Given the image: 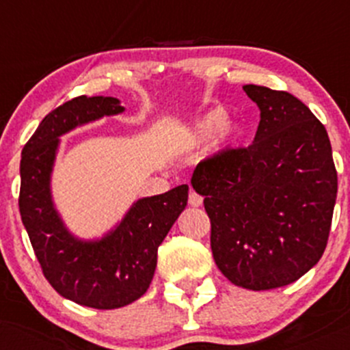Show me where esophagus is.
I'll list each match as a JSON object with an SVG mask.
<instances>
[{"label": "esophagus", "instance_id": "34e87169", "mask_svg": "<svg viewBox=\"0 0 350 350\" xmlns=\"http://www.w3.org/2000/svg\"><path fill=\"white\" fill-rule=\"evenodd\" d=\"M189 204L193 206V208H198V206L203 204V196H200L198 193L191 191V193H189Z\"/></svg>", "mask_w": 350, "mask_h": 350}]
</instances>
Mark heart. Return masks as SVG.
Here are the masks:
<instances>
[{"label":"heart","mask_w":350,"mask_h":350,"mask_svg":"<svg viewBox=\"0 0 350 350\" xmlns=\"http://www.w3.org/2000/svg\"><path fill=\"white\" fill-rule=\"evenodd\" d=\"M228 122H230V113L226 109L216 107L208 110L196 120H193L185 131L179 132L172 149L176 154L193 152L211 142L218 135L216 149L221 150L240 137V129Z\"/></svg>","instance_id":"1"}]
</instances>
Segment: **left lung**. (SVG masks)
I'll return each instance as SVG.
<instances>
[{"mask_svg":"<svg viewBox=\"0 0 350 350\" xmlns=\"http://www.w3.org/2000/svg\"><path fill=\"white\" fill-rule=\"evenodd\" d=\"M243 90L258 105L253 144L196 165L211 219L213 258L233 285L271 290L299 280L325 250L337 198L329 135L288 92Z\"/></svg>","mask_w":350,"mask_h":350,"instance_id":"1","label":"left lung"}]
</instances>
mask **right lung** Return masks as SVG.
<instances>
[{
    "label": "right lung",
    "instance_id": "1",
    "mask_svg": "<svg viewBox=\"0 0 350 350\" xmlns=\"http://www.w3.org/2000/svg\"><path fill=\"white\" fill-rule=\"evenodd\" d=\"M116 97H77L51 110L21 152L20 215L50 285L65 299L112 310L132 304L149 288L157 248L187 204V185L139 198L97 238L68 230L51 193L60 137L77 127L124 112Z\"/></svg>",
    "mask_w": 350,
    "mask_h": 350
}]
</instances>
